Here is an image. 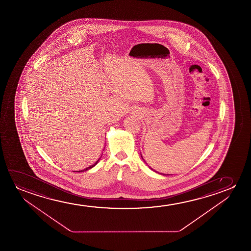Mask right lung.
Returning <instances> with one entry per match:
<instances>
[{"mask_svg":"<svg viewBox=\"0 0 251 251\" xmlns=\"http://www.w3.org/2000/svg\"><path fill=\"white\" fill-rule=\"evenodd\" d=\"M99 160H100V159H99ZM99 160H98V161H97L96 163H95V164H93V165H91V166H89V167H87V168L84 169V170H81V171H79V172H85V171H87V170H89V169L93 168V166H95V165H97V163L99 162Z\"/></svg>","mask_w":251,"mask_h":251,"instance_id":"add662e5","label":"right lung"}]
</instances>
